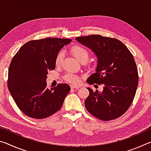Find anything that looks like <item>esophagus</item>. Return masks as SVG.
<instances>
[{
    "instance_id": "1",
    "label": "esophagus",
    "mask_w": 151,
    "mask_h": 151,
    "mask_svg": "<svg viewBox=\"0 0 151 151\" xmlns=\"http://www.w3.org/2000/svg\"><path fill=\"white\" fill-rule=\"evenodd\" d=\"M70 88L72 89H76V90H77V89H78L79 86H73V85H70Z\"/></svg>"
}]
</instances>
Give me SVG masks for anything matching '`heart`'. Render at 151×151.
<instances>
[{
  "label": "heart",
  "instance_id": "heart-1",
  "mask_svg": "<svg viewBox=\"0 0 151 151\" xmlns=\"http://www.w3.org/2000/svg\"><path fill=\"white\" fill-rule=\"evenodd\" d=\"M70 52L72 55L75 57L76 59L81 63L83 61H86L88 58L89 53L88 50L85 47H82L80 45H74L70 48ZM64 57V55L63 52L58 53L55 59V65L57 66H60L62 63L63 58ZM65 80L71 84L74 85H77L81 81V78L78 76L73 75L72 73H68L65 76Z\"/></svg>",
  "mask_w": 151,
  "mask_h": 151
}]
</instances>
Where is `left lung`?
I'll list each match as a JSON object with an SVG mask.
<instances>
[{
  "label": "left lung",
  "mask_w": 151,
  "mask_h": 151,
  "mask_svg": "<svg viewBox=\"0 0 151 151\" xmlns=\"http://www.w3.org/2000/svg\"><path fill=\"white\" fill-rule=\"evenodd\" d=\"M76 40L90 48L97 57L96 73L89 76L87 83L104 85L102 92L87 88L86 110L104 121L119 118L131 106L139 83L133 56L116 39L94 35L76 37Z\"/></svg>",
  "instance_id": "left-lung-1"
}]
</instances>
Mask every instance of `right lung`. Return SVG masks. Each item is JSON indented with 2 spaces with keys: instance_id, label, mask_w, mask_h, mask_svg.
Here are the masks:
<instances>
[{
  "instance_id": "1",
  "label": "right lung",
  "mask_w": 151,
  "mask_h": 151,
  "mask_svg": "<svg viewBox=\"0 0 151 151\" xmlns=\"http://www.w3.org/2000/svg\"><path fill=\"white\" fill-rule=\"evenodd\" d=\"M68 39L46 38L29 41L20 47L10 64L8 88L17 106L33 119L47 118L59 111L70 90L67 84L47 88L48 71Z\"/></svg>"
}]
</instances>
